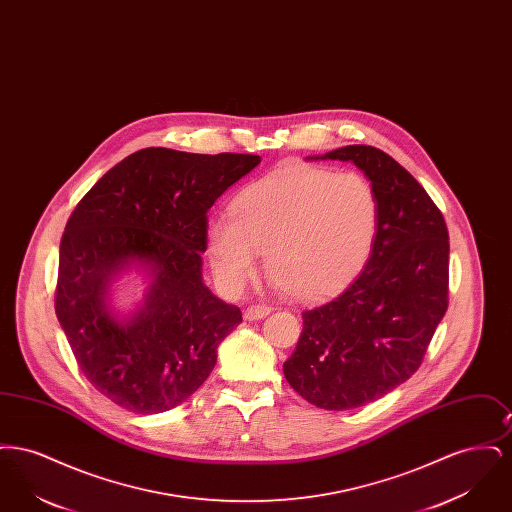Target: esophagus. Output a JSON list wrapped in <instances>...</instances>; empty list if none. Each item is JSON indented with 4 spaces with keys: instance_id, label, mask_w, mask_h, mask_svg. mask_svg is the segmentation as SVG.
Here are the masks:
<instances>
[{
    "instance_id": "obj_1",
    "label": "esophagus",
    "mask_w": 512,
    "mask_h": 512,
    "mask_svg": "<svg viewBox=\"0 0 512 512\" xmlns=\"http://www.w3.org/2000/svg\"><path fill=\"white\" fill-rule=\"evenodd\" d=\"M270 313V307L265 303H255L251 307L245 309L244 318L245 320H259V318L267 317Z\"/></svg>"
}]
</instances>
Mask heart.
<instances>
[{
    "instance_id": "obj_1",
    "label": "heart",
    "mask_w": 512,
    "mask_h": 512,
    "mask_svg": "<svg viewBox=\"0 0 512 512\" xmlns=\"http://www.w3.org/2000/svg\"><path fill=\"white\" fill-rule=\"evenodd\" d=\"M380 199L359 172L290 163L234 197L230 217L209 222L211 261L232 288L265 253L272 282L299 301L341 292L366 265L380 232Z\"/></svg>"
}]
</instances>
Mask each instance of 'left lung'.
<instances>
[{"label":"left lung","instance_id":"obj_1","mask_svg":"<svg viewBox=\"0 0 512 512\" xmlns=\"http://www.w3.org/2000/svg\"><path fill=\"white\" fill-rule=\"evenodd\" d=\"M322 159L365 172L380 199V232L355 282L303 311L284 376L309 403L345 411L380 399L422 365L449 305V232L432 197L382 149L345 146Z\"/></svg>","mask_w":512,"mask_h":512}]
</instances>
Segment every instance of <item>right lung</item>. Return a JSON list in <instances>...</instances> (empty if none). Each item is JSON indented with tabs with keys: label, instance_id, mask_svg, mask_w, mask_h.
I'll use <instances>...</instances> for the list:
<instances>
[{
	"label": "right lung",
	"instance_id": "right-lung-1",
	"mask_svg": "<svg viewBox=\"0 0 512 512\" xmlns=\"http://www.w3.org/2000/svg\"><path fill=\"white\" fill-rule=\"evenodd\" d=\"M259 155L146 147L105 172L74 207L59 247L55 315L86 380L136 414L186 401L211 374L242 311L201 280L207 211ZM154 274L145 307L117 321L108 282L132 262Z\"/></svg>",
	"mask_w": 512,
	"mask_h": 512
}]
</instances>
